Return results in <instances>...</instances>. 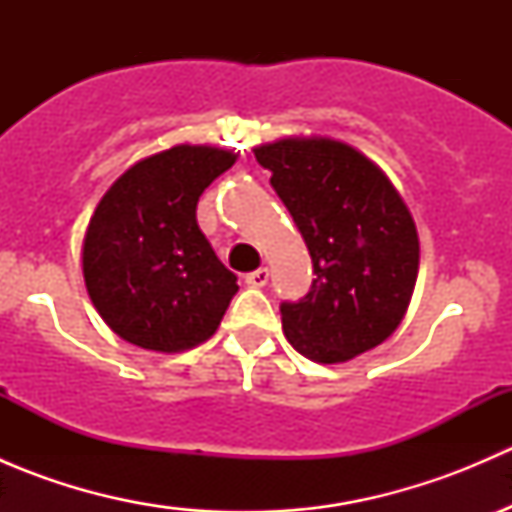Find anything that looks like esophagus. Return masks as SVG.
<instances>
[{
    "label": "esophagus",
    "instance_id": "esophagus-1",
    "mask_svg": "<svg viewBox=\"0 0 512 512\" xmlns=\"http://www.w3.org/2000/svg\"><path fill=\"white\" fill-rule=\"evenodd\" d=\"M245 282L250 287H265L267 282H270V270H267V267H260V270L250 272V275L245 277Z\"/></svg>",
    "mask_w": 512,
    "mask_h": 512
}]
</instances>
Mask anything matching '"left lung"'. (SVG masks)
Wrapping results in <instances>:
<instances>
[{
    "label": "left lung",
    "instance_id": "1",
    "mask_svg": "<svg viewBox=\"0 0 512 512\" xmlns=\"http://www.w3.org/2000/svg\"><path fill=\"white\" fill-rule=\"evenodd\" d=\"M312 257V289L280 307L287 342L344 364L396 332L411 304L416 223L384 170L349 143L287 136L252 148Z\"/></svg>",
    "mask_w": 512,
    "mask_h": 512
}]
</instances>
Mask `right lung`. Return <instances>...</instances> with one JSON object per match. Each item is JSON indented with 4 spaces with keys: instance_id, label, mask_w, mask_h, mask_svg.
<instances>
[{
    "instance_id": "1",
    "label": "right lung",
    "mask_w": 512,
    "mask_h": 512,
    "mask_svg": "<svg viewBox=\"0 0 512 512\" xmlns=\"http://www.w3.org/2000/svg\"><path fill=\"white\" fill-rule=\"evenodd\" d=\"M237 156L218 146H180L138 160L98 200L84 245L86 292L121 339L160 354L208 342L237 277L200 232L203 190Z\"/></svg>"
}]
</instances>
